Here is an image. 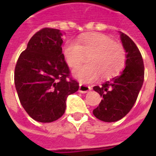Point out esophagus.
Returning a JSON list of instances; mask_svg holds the SVG:
<instances>
[{
    "instance_id": "1",
    "label": "esophagus",
    "mask_w": 156,
    "mask_h": 156,
    "mask_svg": "<svg viewBox=\"0 0 156 156\" xmlns=\"http://www.w3.org/2000/svg\"><path fill=\"white\" fill-rule=\"evenodd\" d=\"M90 90H91V87H90V86H88V85H85V84H82V83L79 84V88H78V91H79V93H82V94H86V93H88V92L90 91Z\"/></svg>"
}]
</instances>
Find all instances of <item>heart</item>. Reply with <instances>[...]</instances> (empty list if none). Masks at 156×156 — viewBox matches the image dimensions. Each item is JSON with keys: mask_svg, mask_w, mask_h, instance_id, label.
Masks as SVG:
<instances>
[{"mask_svg": "<svg viewBox=\"0 0 156 156\" xmlns=\"http://www.w3.org/2000/svg\"><path fill=\"white\" fill-rule=\"evenodd\" d=\"M90 54L88 65L76 68L73 75L82 83H92L99 76L105 79L119 74L125 67L126 52L123 46L115 43L108 36L91 33L81 36L75 41H68L62 47V54L68 65L76 68L84 55Z\"/></svg>", "mask_w": 156, "mask_h": 156, "instance_id": "b5f03b06", "label": "heart"}]
</instances>
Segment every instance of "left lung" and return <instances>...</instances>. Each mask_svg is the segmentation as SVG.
Returning <instances> with one entry per match:
<instances>
[{
  "label": "left lung",
  "instance_id": "obj_1",
  "mask_svg": "<svg viewBox=\"0 0 156 156\" xmlns=\"http://www.w3.org/2000/svg\"><path fill=\"white\" fill-rule=\"evenodd\" d=\"M119 32L126 52L125 68L119 76L94 87L103 99L93 114L105 122L119 120L130 111L144 82V62L140 50L126 34Z\"/></svg>",
  "mask_w": 156,
  "mask_h": 156
}]
</instances>
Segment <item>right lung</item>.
<instances>
[{"label": "right lung", "mask_w": 156, "mask_h": 156, "mask_svg": "<svg viewBox=\"0 0 156 156\" xmlns=\"http://www.w3.org/2000/svg\"><path fill=\"white\" fill-rule=\"evenodd\" d=\"M63 32L43 28L32 36L15 68L16 89L27 113L36 121L50 123L64 114L68 95L78 90L69 78L62 52Z\"/></svg>", "instance_id": "1"}]
</instances>
